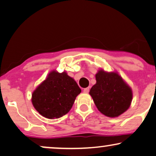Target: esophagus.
Wrapping results in <instances>:
<instances>
[{"label":"esophagus","mask_w":156,"mask_h":156,"mask_svg":"<svg viewBox=\"0 0 156 156\" xmlns=\"http://www.w3.org/2000/svg\"><path fill=\"white\" fill-rule=\"evenodd\" d=\"M89 90H90V88H89V87L83 89V92L86 93H88L89 92Z\"/></svg>","instance_id":"1"}]
</instances>
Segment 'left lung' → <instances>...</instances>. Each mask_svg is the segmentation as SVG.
<instances>
[{
	"label": "left lung",
	"instance_id": "left-lung-1",
	"mask_svg": "<svg viewBox=\"0 0 156 156\" xmlns=\"http://www.w3.org/2000/svg\"><path fill=\"white\" fill-rule=\"evenodd\" d=\"M96 83L91 88V95L98 111L110 118H115L129 108L132 89L118 72L101 69L95 74Z\"/></svg>",
	"mask_w": 156,
	"mask_h": 156
}]
</instances>
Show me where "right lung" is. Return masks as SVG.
<instances>
[{"mask_svg": "<svg viewBox=\"0 0 156 156\" xmlns=\"http://www.w3.org/2000/svg\"><path fill=\"white\" fill-rule=\"evenodd\" d=\"M81 90L67 73L52 70L45 80L32 93L31 101L35 109L49 119L67 114Z\"/></svg>", "mask_w": 156, "mask_h": 156, "instance_id": "1", "label": "right lung"}]
</instances>
